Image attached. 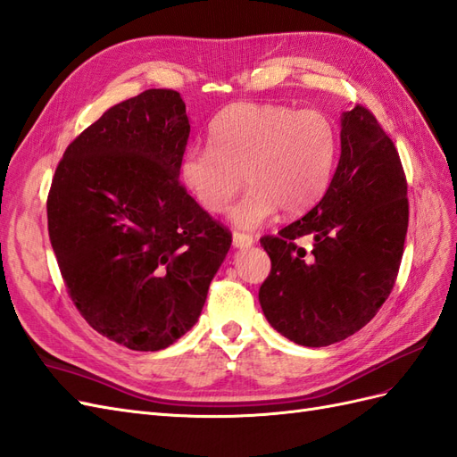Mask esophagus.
I'll return each instance as SVG.
<instances>
[{
    "instance_id": "34e87169",
    "label": "esophagus",
    "mask_w": 457,
    "mask_h": 457,
    "mask_svg": "<svg viewBox=\"0 0 457 457\" xmlns=\"http://www.w3.org/2000/svg\"><path fill=\"white\" fill-rule=\"evenodd\" d=\"M254 243L253 236L249 233H243V231H233V245H236L237 249H245V247H251Z\"/></svg>"
}]
</instances>
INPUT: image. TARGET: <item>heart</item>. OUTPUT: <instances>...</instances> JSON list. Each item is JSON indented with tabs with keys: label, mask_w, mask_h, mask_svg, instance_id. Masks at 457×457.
I'll list each match as a JSON object with an SVG mask.
<instances>
[{
	"label": "heart",
	"mask_w": 457,
	"mask_h": 457,
	"mask_svg": "<svg viewBox=\"0 0 457 457\" xmlns=\"http://www.w3.org/2000/svg\"><path fill=\"white\" fill-rule=\"evenodd\" d=\"M210 145L187 150L181 179L210 214L226 212L243 183L251 191L233 206L239 228H259L279 208L305 212L330 183L337 133L317 110L278 104H233L210 127Z\"/></svg>",
	"instance_id": "1"
}]
</instances>
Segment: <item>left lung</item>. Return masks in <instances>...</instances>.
Wrapping results in <instances>:
<instances>
[{
  "instance_id": "1",
  "label": "left lung",
  "mask_w": 457,
  "mask_h": 457,
  "mask_svg": "<svg viewBox=\"0 0 457 457\" xmlns=\"http://www.w3.org/2000/svg\"><path fill=\"white\" fill-rule=\"evenodd\" d=\"M340 137L319 204L261 239L272 262L259 291L264 317L307 347L342 342L372 320L395 284L409 224L402 160L377 117L357 104Z\"/></svg>"
}]
</instances>
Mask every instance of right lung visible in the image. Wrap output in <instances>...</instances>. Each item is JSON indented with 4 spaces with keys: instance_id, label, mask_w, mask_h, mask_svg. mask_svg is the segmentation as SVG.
<instances>
[{
    "instance_id": "add662e5",
    "label": "right lung",
    "mask_w": 457,
    "mask_h": 457,
    "mask_svg": "<svg viewBox=\"0 0 457 457\" xmlns=\"http://www.w3.org/2000/svg\"><path fill=\"white\" fill-rule=\"evenodd\" d=\"M189 131L179 92H140L67 146L48 193L69 297L98 334L135 351L193 328L231 245L179 181Z\"/></svg>"
}]
</instances>
